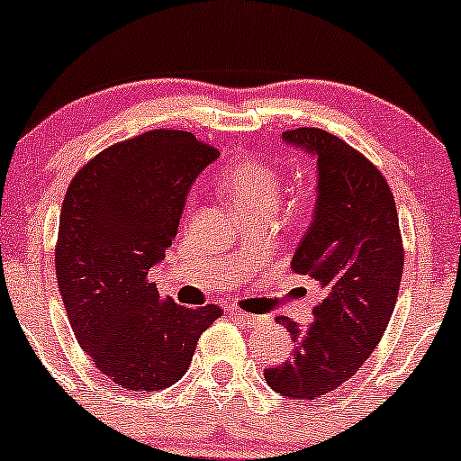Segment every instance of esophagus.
Listing matches in <instances>:
<instances>
[{"label": "esophagus", "mask_w": 461, "mask_h": 461, "mask_svg": "<svg viewBox=\"0 0 461 461\" xmlns=\"http://www.w3.org/2000/svg\"><path fill=\"white\" fill-rule=\"evenodd\" d=\"M230 316H232V319L240 321V323H244V325H259V323H264V321H266L264 316L246 314V312H241V310H237V308L230 310Z\"/></svg>", "instance_id": "34e87169"}]
</instances>
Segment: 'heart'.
Listing matches in <instances>:
<instances>
[{
    "label": "heart",
    "instance_id": "1",
    "mask_svg": "<svg viewBox=\"0 0 461 461\" xmlns=\"http://www.w3.org/2000/svg\"><path fill=\"white\" fill-rule=\"evenodd\" d=\"M221 189L241 212L257 206L275 209L281 193V173L266 162L246 158L229 167L221 177Z\"/></svg>",
    "mask_w": 461,
    "mask_h": 461
}]
</instances>
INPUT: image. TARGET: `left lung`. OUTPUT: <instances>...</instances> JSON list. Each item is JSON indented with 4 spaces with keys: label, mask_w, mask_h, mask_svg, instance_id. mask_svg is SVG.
Here are the masks:
<instances>
[{
    "label": "left lung",
    "mask_w": 461,
    "mask_h": 461,
    "mask_svg": "<svg viewBox=\"0 0 461 461\" xmlns=\"http://www.w3.org/2000/svg\"><path fill=\"white\" fill-rule=\"evenodd\" d=\"M281 138L316 158L314 217L292 270L319 281L325 299L305 328L276 316L296 348L264 375L285 398L316 400L349 380L383 339L402 279V237L393 193L363 153L316 127Z\"/></svg>",
    "instance_id": "obj_1"
}]
</instances>
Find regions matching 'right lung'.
Wrapping results in <instances>:
<instances>
[{
  "label": "right lung",
  "mask_w": 461,
  "mask_h": 461,
  "mask_svg": "<svg viewBox=\"0 0 461 461\" xmlns=\"http://www.w3.org/2000/svg\"><path fill=\"white\" fill-rule=\"evenodd\" d=\"M220 151L191 131L118 142L74 176L54 264L68 319L96 369L131 391L171 387L221 310L162 299L149 270L177 235L186 195Z\"/></svg>",
  "instance_id": "obj_1"
}]
</instances>
